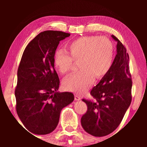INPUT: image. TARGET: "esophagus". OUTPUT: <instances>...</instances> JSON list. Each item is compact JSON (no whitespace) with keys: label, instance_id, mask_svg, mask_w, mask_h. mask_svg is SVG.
I'll use <instances>...</instances> for the list:
<instances>
[{"label":"esophagus","instance_id":"1","mask_svg":"<svg viewBox=\"0 0 147 147\" xmlns=\"http://www.w3.org/2000/svg\"><path fill=\"white\" fill-rule=\"evenodd\" d=\"M74 99H75L76 100H78V101L81 100L80 97V96L78 95V94H74Z\"/></svg>","mask_w":147,"mask_h":147}]
</instances>
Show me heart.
Here are the masks:
<instances>
[{
    "mask_svg": "<svg viewBox=\"0 0 147 147\" xmlns=\"http://www.w3.org/2000/svg\"><path fill=\"white\" fill-rule=\"evenodd\" d=\"M66 52L57 51L54 56L56 69L67 74L73 69L74 61L79 62L80 71L63 82L67 91L83 93L94 80L105 76L112 66L114 50L111 41L104 36H85L74 39L66 46Z\"/></svg>",
    "mask_w": 147,
    "mask_h": 147,
    "instance_id": "obj_1",
    "label": "heart"
}]
</instances>
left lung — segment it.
Masks as SVG:
<instances>
[{
	"label": "left lung",
	"mask_w": 147,
	"mask_h": 147,
	"mask_svg": "<svg viewBox=\"0 0 147 147\" xmlns=\"http://www.w3.org/2000/svg\"><path fill=\"white\" fill-rule=\"evenodd\" d=\"M117 41V54L110 70L90 94L96 102L83 98L88 110L81 118L86 132L95 137L108 135L121 123L131 101L132 80L129 67V56L126 47Z\"/></svg>",
	"instance_id": "left-lung-1"
}]
</instances>
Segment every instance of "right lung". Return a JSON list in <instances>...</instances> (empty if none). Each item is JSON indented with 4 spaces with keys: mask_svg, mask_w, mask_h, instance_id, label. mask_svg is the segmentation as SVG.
Instances as JSON below:
<instances>
[{
    "mask_svg": "<svg viewBox=\"0 0 147 147\" xmlns=\"http://www.w3.org/2000/svg\"><path fill=\"white\" fill-rule=\"evenodd\" d=\"M69 36L70 34L61 31L42 32L23 52L15 89L16 111L32 134L45 135L54 131L61 109L74 100L72 93L57 91L59 79L54 63L59 41Z\"/></svg>",
    "mask_w": 147,
    "mask_h": 147,
    "instance_id": "add662e5",
    "label": "right lung"
}]
</instances>
